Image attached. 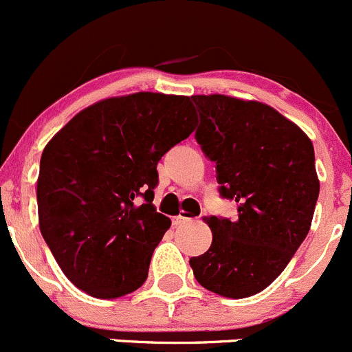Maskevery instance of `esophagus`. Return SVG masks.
<instances>
[{"label": "esophagus", "instance_id": "34e87169", "mask_svg": "<svg viewBox=\"0 0 352 352\" xmlns=\"http://www.w3.org/2000/svg\"><path fill=\"white\" fill-rule=\"evenodd\" d=\"M188 217H184V216H175L173 217V224L175 226H182V224H186V223H188Z\"/></svg>", "mask_w": 352, "mask_h": 352}]
</instances>
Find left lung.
<instances>
[{
	"label": "left lung",
	"mask_w": 352,
	"mask_h": 352,
	"mask_svg": "<svg viewBox=\"0 0 352 352\" xmlns=\"http://www.w3.org/2000/svg\"><path fill=\"white\" fill-rule=\"evenodd\" d=\"M201 114L199 145L216 162L221 195L238 202V219L206 217L210 248L192 256L195 280L226 298L260 294L290 263L319 197L309 136L260 101L192 96Z\"/></svg>",
	"instance_id": "1"
}]
</instances>
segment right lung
Wrapping results in <instances>:
<instances>
[{
  "mask_svg": "<svg viewBox=\"0 0 352 352\" xmlns=\"http://www.w3.org/2000/svg\"><path fill=\"white\" fill-rule=\"evenodd\" d=\"M195 124L188 96L135 92L94 102L47 143L36 180L40 232L77 288L109 300L145 283L172 224L153 206L157 164Z\"/></svg>",
  "mask_w": 352,
  "mask_h": 352,
  "instance_id": "1",
  "label": "right lung"
}]
</instances>
